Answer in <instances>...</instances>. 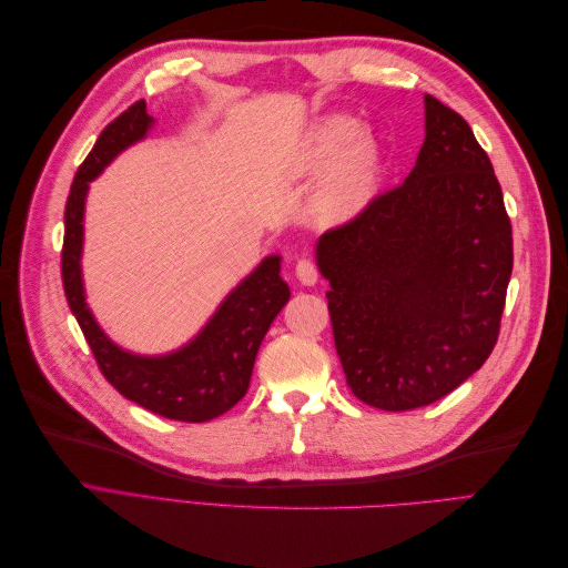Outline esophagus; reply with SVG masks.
<instances>
[{
	"label": "esophagus",
	"mask_w": 568,
	"mask_h": 568,
	"mask_svg": "<svg viewBox=\"0 0 568 568\" xmlns=\"http://www.w3.org/2000/svg\"><path fill=\"white\" fill-rule=\"evenodd\" d=\"M296 277L303 286H315L320 280V270L313 261H307V257H301L296 263Z\"/></svg>",
	"instance_id": "obj_1"
}]
</instances>
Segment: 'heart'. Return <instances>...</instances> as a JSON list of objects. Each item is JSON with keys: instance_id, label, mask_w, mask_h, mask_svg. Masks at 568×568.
Segmentation results:
<instances>
[{"instance_id": "b5f03b06", "label": "heart", "mask_w": 568, "mask_h": 568, "mask_svg": "<svg viewBox=\"0 0 568 568\" xmlns=\"http://www.w3.org/2000/svg\"><path fill=\"white\" fill-rule=\"evenodd\" d=\"M334 162L337 165L320 189L317 209L322 217L343 222L365 209L382 175V151L353 115L322 118L307 134L298 168L317 173Z\"/></svg>"}]
</instances>
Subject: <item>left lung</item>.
Masks as SVG:
<instances>
[{
  "instance_id": "8db88e82",
  "label": "left lung",
  "mask_w": 568,
  "mask_h": 568,
  "mask_svg": "<svg viewBox=\"0 0 568 568\" xmlns=\"http://www.w3.org/2000/svg\"><path fill=\"white\" fill-rule=\"evenodd\" d=\"M407 180L317 242L336 353L355 398L432 405L493 353L511 277V222L467 120L424 97Z\"/></svg>"
}]
</instances>
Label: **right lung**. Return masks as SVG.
<instances>
[{"label":"right lung","mask_w":568,"mask_h":568,"mask_svg":"<svg viewBox=\"0 0 568 568\" xmlns=\"http://www.w3.org/2000/svg\"><path fill=\"white\" fill-rule=\"evenodd\" d=\"M153 118L146 101H136L99 134L90 156L78 168L65 201V234L61 251V277L65 301L88 338L97 365L106 382L128 400L178 422H209L225 415L244 398L257 348L272 320L286 305L291 291L280 277V255H270L232 294L220 303L215 315L184 348L146 357L128 353L101 332L84 303L80 272L82 217L90 182L120 151L146 136Z\"/></svg>","instance_id":"right-lung-1"}]
</instances>
